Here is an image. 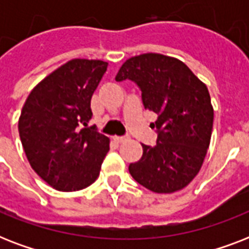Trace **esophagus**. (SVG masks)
Listing matches in <instances>:
<instances>
[{
    "label": "esophagus",
    "instance_id": "1",
    "mask_svg": "<svg viewBox=\"0 0 249 249\" xmlns=\"http://www.w3.org/2000/svg\"><path fill=\"white\" fill-rule=\"evenodd\" d=\"M125 140H126L125 137H117V136L113 137V141H115V142H119V143H121V142H124Z\"/></svg>",
    "mask_w": 249,
    "mask_h": 249
}]
</instances>
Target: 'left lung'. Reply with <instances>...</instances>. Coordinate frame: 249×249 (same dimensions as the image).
Here are the masks:
<instances>
[{
    "label": "left lung",
    "mask_w": 249,
    "mask_h": 249,
    "mask_svg": "<svg viewBox=\"0 0 249 249\" xmlns=\"http://www.w3.org/2000/svg\"><path fill=\"white\" fill-rule=\"evenodd\" d=\"M115 79L134 81L144 108L158 115L156 146L142 143L143 155L129 165L132 177L158 194L186 187L199 173L212 136L207 85L183 62L156 53L129 58Z\"/></svg>",
    "instance_id": "obj_1"
}]
</instances>
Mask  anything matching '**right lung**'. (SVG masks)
Here are the masks:
<instances>
[{"label": "right lung", "instance_id": "add662e5", "mask_svg": "<svg viewBox=\"0 0 249 249\" xmlns=\"http://www.w3.org/2000/svg\"><path fill=\"white\" fill-rule=\"evenodd\" d=\"M103 60L72 59L29 93L19 136L32 169L53 189L79 191L99 176L109 140L88 126L90 101L107 71Z\"/></svg>", "mask_w": 249, "mask_h": 249}]
</instances>
